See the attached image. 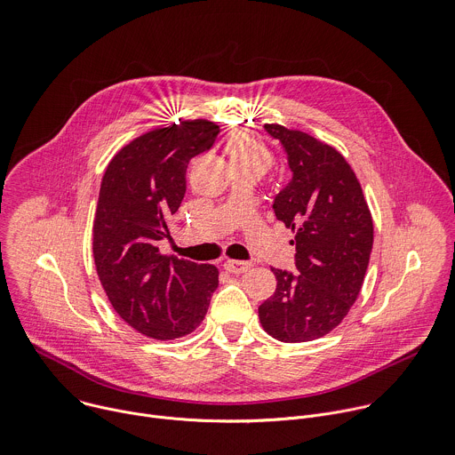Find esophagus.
Wrapping results in <instances>:
<instances>
[{
	"mask_svg": "<svg viewBox=\"0 0 455 455\" xmlns=\"http://www.w3.org/2000/svg\"><path fill=\"white\" fill-rule=\"evenodd\" d=\"M252 267L251 261H242V259H228L224 263V268L231 275H242V272H247Z\"/></svg>",
	"mask_w": 455,
	"mask_h": 455,
	"instance_id": "1",
	"label": "esophagus"
}]
</instances>
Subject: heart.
I'll return each mask as SVG.
<instances>
[{
	"instance_id": "obj_1",
	"label": "heart",
	"mask_w": 455,
	"mask_h": 455,
	"mask_svg": "<svg viewBox=\"0 0 455 455\" xmlns=\"http://www.w3.org/2000/svg\"><path fill=\"white\" fill-rule=\"evenodd\" d=\"M226 154L233 168L265 172L272 163L270 148L259 138L247 132H233L226 141Z\"/></svg>"
}]
</instances>
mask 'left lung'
Segmentation results:
<instances>
[{
    "mask_svg": "<svg viewBox=\"0 0 455 455\" xmlns=\"http://www.w3.org/2000/svg\"><path fill=\"white\" fill-rule=\"evenodd\" d=\"M263 129L282 143L292 179L272 210L296 229V268H272L276 292L258 307L263 330L282 342L331 331L355 303L370 263L373 220L360 183L340 152L301 131Z\"/></svg>",
    "mask_w": 455,
    "mask_h": 455,
    "instance_id": "obj_1",
    "label": "left lung"
}]
</instances>
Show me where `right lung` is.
<instances>
[{
	"label": "right lung",
	"mask_w": 455,
	"mask_h": 455,
	"mask_svg": "<svg viewBox=\"0 0 455 455\" xmlns=\"http://www.w3.org/2000/svg\"><path fill=\"white\" fill-rule=\"evenodd\" d=\"M219 132L208 120L150 131L125 145L102 179L93 226L100 283L116 314L157 340L194 331L219 287L217 267L159 252L187 192L188 163Z\"/></svg>",
	"instance_id": "1"
}]
</instances>
